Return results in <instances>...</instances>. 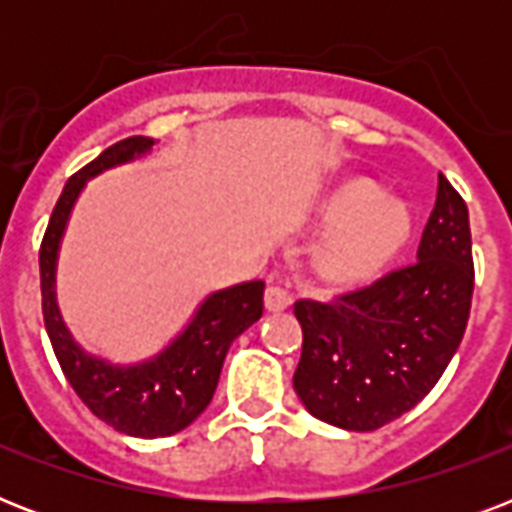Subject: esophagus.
Here are the masks:
<instances>
[{
  "mask_svg": "<svg viewBox=\"0 0 512 512\" xmlns=\"http://www.w3.org/2000/svg\"><path fill=\"white\" fill-rule=\"evenodd\" d=\"M289 303H292V295H289L287 289L276 287V284H271V287L265 289V308L271 313L287 311Z\"/></svg>",
  "mask_w": 512,
  "mask_h": 512,
  "instance_id": "obj_1",
  "label": "esophagus"
}]
</instances>
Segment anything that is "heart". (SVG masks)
Wrapping results in <instances>:
<instances>
[{
	"mask_svg": "<svg viewBox=\"0 0 512 512\" xmlns=\"http://www.w3.org/2000/svg\"><path fill=\"white\" fill-rule=\"evenodd\" d=\"M327 223L340 231L321 249V271L337 281H356L374 273L404 247L412 231L409 209L396 199H380L377 185L353 180L324 207Z\"/></svg>",
	"mask_w": 512,
	"mask_h": 512,
	"instance_id": "1",
	"label": "heart"
}]
</instances>
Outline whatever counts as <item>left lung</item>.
Here are the masks:
<instances>
[{
    "label": "left lung",
    "instance_id": "8db88e82",
    "mask_svg": "<svg viewBox=\"0 0 512 512\" xmlns=\"http://www.w3.org/2000/svg\"><path fill=\"white\" fill-rule=\"evenodd\" d=\"M468 207L438 175L417 260L329 300H297L303 353L295 390L337 428L377 430L420 404L468 327L473 300Z\"/></svg>",
    "mask_w": 512,
    "mask_h": 512
}]
</instances>
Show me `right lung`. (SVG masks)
Segmentation results:
<instances>
[{"mask_svg":"<svg viewBox=\"0 0 512 512\" xmlns=\"http://www.w3.org/2000/svg\"><path fill=\"white\" fill-rule=\"evenodd\" d=\"M154 140L132 135L68 177L39 247L42 313L58 364L98 420L127 436L159 438L188 428L215 396L231 342L263 316V281H244L204 300L183 335L156 358L138 366H111L87 356L68 335L55 305V260L76 196L92 175L146 154Z\"/></svg>","mask_w":512,"mask_h":512,"instance_id":"add662e5","label":"right lung"}]
</instances>
